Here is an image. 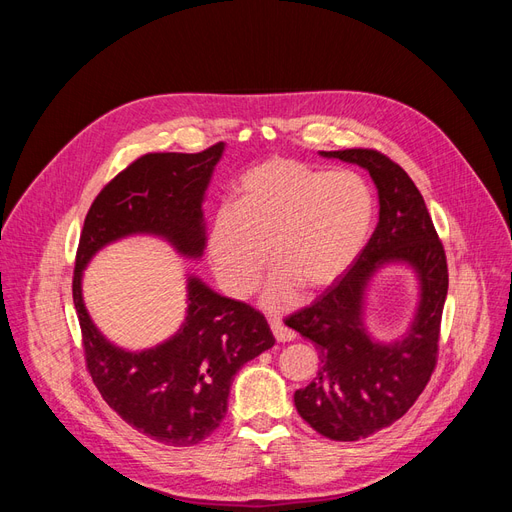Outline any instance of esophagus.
<instances>
[{"label":"esophagus","instance_id":"34e87169","mask_svg":"<svg viewBox=\"0 0 512 512\" xmlns=\"http://www.w3.org/2000/svg\"><path fill=\"white\" fill-rule=\"evenodd\" d=\"M269 324H271V331H273L277 342L284 344V342H290V339H294V331H290L288 327H284V324H282L280 320H271Z\"/></svg>","mask_w":512,"mask_h":512}]
</instances>
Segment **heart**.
Here are the masks:
<instances>
[{
	"instance_id": "1",
	"label": "heart",
	"mask_w": 512,
	"mask_h": 512,
	"mask_svg": "<svg viewBox=\"0 0 512 512\" xmlns=\"http://www.w3.org/2000/svg\"><path fill=\"white\" fill-rule=\"evenodd\" d=\"M237 205H222L209 226V258L222 288L245 299L269 267H280L265 294L271 309L342 280L361 256L376 198L354 170H322L292 158L252 166L237 183Z\"/></svg>"
}]
</instances>
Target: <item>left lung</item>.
Segmentation results:
<instances>
[{"mask_svg":"<svg viewBox=\"0 0 512 512\" xmlns=\"http://www.w3.org/2000/svg\"><path fill=\"white\" fill-rule=\"evenodd\" d=\"M320 153L369 170L380 220L342 280L284 322L316 346L320 359L314 382L294 393L297 412L320 436L354 442L393 425L427 386L438 363L448 267L425 200L404 168L378 149ZM391 259L412 264L424 292L409 337L386 347L364 333L360 301L370 273Z\"/></svg>","mask_w":512,"mask_h":512,"instance_id":"8db88e82","label":"left lung"}]
</instances>
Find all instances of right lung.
<instances>
[{"label": "right lung", "mask_w": 512, "mask_h": 512, "mask_svg": "<svg viewBox=\"0 0 512 512\" xmlns=\"http://www.w3.org/2000/svg\"><path fill=\"white\" fill-rule=\"evenodd\" d=\"M222 149L215 143L198 153L158 151L136 158L94 198L76 247L72 299L89 376L123 421L168 446H194L220 427L232 378L275 344L267 318L190 280L181 331L153 350L123 352L91 324L81 271L102 245L132 232H156L188 256L203 252L200 203Z\"/></svg>", "instance_id": "obj_1"}]
</instances>
